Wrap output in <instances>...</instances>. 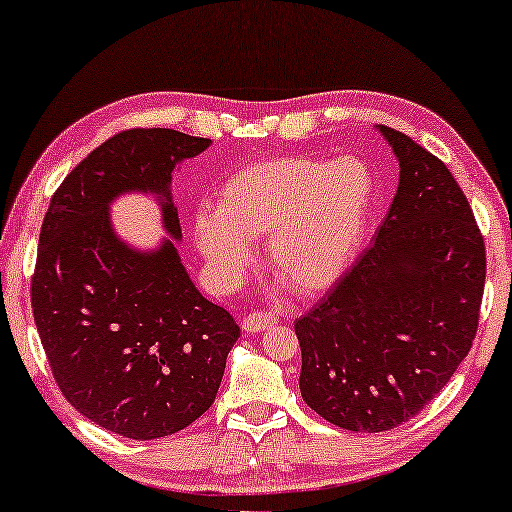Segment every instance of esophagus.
Wrapping results in <instances>:
<instances>
[{"instance_id": "esophagus-1", "label": "esophagus", "mask_w": 512, "mask_h": 512, "mask_svg": "<svg viewBox=\"0 0 512 512\" xmlns=\"http://www.w3.org/2000/svg\"><path fill=\"white\" fill-rule=\"evenodd\" d=\"M276 320L270 315V313H249L242 317V329H245L247 333H261L265 329H270V326L274 324Z\"/></svg>"}]
</instances>
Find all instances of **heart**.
Wrapping results in <instances>:
<instances>
[{
    "instance_id": "heart-1",
    "label": "heart",
    "mask_w": 512,
    "mask_h": 512,
    "mask_svg": "<svg viewBox=\"0 0 512 512\" xmlns=\"http://www.w3.org/2000/svg\"><path fill=\"white\" fill-rule=\"evenodd\" d=\"M376 197L358 158H276L242 167L222 183L215 211L195 215V240L222 283L265 240L267 267L295 295L311 297L342 279L358 254Z\"/></svg>"
}]
</instances>
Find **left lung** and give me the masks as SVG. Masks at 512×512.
Wrapping results in <instances>:
<instances>
[{"label":"left lung","mask_w":512,"mask_h":512,"mask_svg":"<svg viewBox=\"0 0 512 512\" xmlns=\"http://www.w3.org/2000/svg\"><path fill=\"white\" fill-rule=\"evenodd\" d=\"M399 188L372 245L295 322L301 397L340 429L408 422L445 388L479 326L485 245L447 165L390 127Z\"/></svg>","instance_id":"left-lung-1"}]
</instances>
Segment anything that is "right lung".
I'll return each instance as SVG.
<instances>
[{"label":"right lung","instance_id":"obj_1","mask_svg":"<svg viewBox=\"0 0 512 512\" xmlns=\"http://www.w3.org/2000/svg\"><path fill=\"white\" fill-rule=\"evenodd\" d=\"M211 145L174 129H131L102 142L54 192L40 229L31 306L65 399L106 431L165 438L204 415L240 326L195 288L181 263L172 172ZM154 194L170 239L131 248L112 199Z\"/></svg>","mask_w":512,"mask_h":512}]
</instances>
